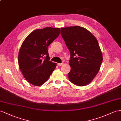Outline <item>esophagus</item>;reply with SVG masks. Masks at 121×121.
Returning a JSON list of instances; mask_svg holds the SVG:
<instances>
[{
	"label": "esophagus",
	"instance_id": "34e87169",
	"mask_svg": "<svg viewBox=\"0 0 121 121\" xmlns=\"http://www.w3.org/2000/svg\"><path fill=\"white\" fill-rule=\"evenodd\" d=\"M63 64H64L63 63H58V64H57V65H58V66H62Z\"/></svg>",
	"mask_w": 121,
	"mask_h": 121
}]
</instances>
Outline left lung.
I'll return each instance as SVG.
<instances>
[{
	"label": "left lung",
	"instance_id": "left-lung-1",
	"mask_svg": "<svg viewBox=\"0 0 121 121\" xmlns=\"http://www.w3.org/2000/svg\"><path fill=\"white\" fill-rule=\"evenodd\" d=\"M60 34L70 53L69 81L86 86L98 74L103 61L98 40L86 29L78 26L61 28Z\"/></svg>",
	"mask_w": 121,
	"mask_h": 121
}]
</instances>
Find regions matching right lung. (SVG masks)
I'll list each match as a JSON object with an SVG mask.
<instances>
[{
	"mask_svg": "<svg viewBox=\"0 0 121 121\" xmlns=\"http://www.w3.org/2000/svg\"><path fill=\"white\" fill-rule=\"evenodd\" d=\"M60 33V28L36 29L22 43L19 51L18 65L29 83L39 86L48 80L56 66L50 60L48 47Z\"/></svg>",
	"mask_w": 121,
	"mask_h": 121,
	"instance_id": "obj_1",
	"label": "right lung"
}]
</instances>
